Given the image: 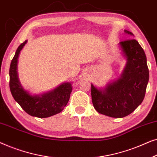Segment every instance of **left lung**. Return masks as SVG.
I'll return each instance as SVG.
<instances>
[{"label": "left lung", "mask_w": 157, "mask_h": 157, "mask_svg": "<svg viewBox=\"0 0 157 157\" xmlns=\"http://www.w3.org/2000/svg\"><path fill=\"white\" fill-rule=\"evenodd\" d=\"M125 33L134 36L132 32ZM126 63L119 78L104 88L91 83V98L98 113L113 118H123L132 113L143 101L149 73L144 51L137 40L128 39L119 43Z\"/></svg>", "instance_id": "left-lung-1"}]
</instances>
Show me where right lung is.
<instances>
[{
	"instance_id": "add662e5",
	"label": "right lung",
	"mask_w": 157,
	"mask_h": 157,
	"mask_svg": "<svg viewBox=\"0 0 157 157\" xmlns=\"http://www.w3.org/2000/svg\"><path fill=\"white\" fill-rule=\"evenodd\" d=\"M27 41L25 40L18 47L10 63L9 70L10 92L15 101L29 115L38 118L51 117L63 110L69 101L72 84L70 82L63 83L51 91L36 95L26 91L19 81L18 61L21 51Z\"/></svg>"
}]
</instances>
